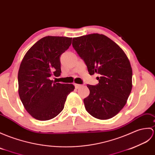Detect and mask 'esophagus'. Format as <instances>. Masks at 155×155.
<instances>
[{"label": "esophagus", "instance_id": "obj_1", "mask_svg": "<svg viewBox=\"0 0 155 155\" xmlns=\"http://www.w3.org/2000/svg\"><path fill=\"white\" fill-rule=\"evenodd\" d=\"M75 85V87H76V88H81V87H82V84H74Z\"/></svg>", "mask_w": 155, "mask_h": 155}]
</instances>
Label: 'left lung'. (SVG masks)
<instances>
[{"label": "left lung", "mask_w": 155, "mask_h": 155, "mask_svg": "<svg viewBox=\"0 0 155 155\" xmlns=\"http://www.w3.org/2000/svg\"><path fill=\"white\" fill-rule=\"evenodd\" d=\"M72 44L89 74L100 76L98 84L87 85L90 94L84 99L86 111L99 120L114 117L126 104L132 89V68L126 54L103 34L73 38Z\"/></svg>", "instance_id": "8db88e82"}]
</instances>
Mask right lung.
<instances>
[{
  "label": "right lung",
  "mask_w": 155,
  "mask_h": 155,
  "mask_svg": "<svg viewBox=\"0 0 155 155\" xmlns=\"http://www.w3.org/2000/svg\"><path fill=\"white\" fill-rule=\"evenodd\" d=\"M72 38L46 36L28 50L18 74V94L24 108L40 121L56 117L64 108L73 84H61L50 79L60 76L61 54L69 49Z\"/></svg>",
  "instance_id": "right-lung-1"
}]
</instances>
